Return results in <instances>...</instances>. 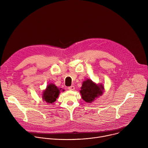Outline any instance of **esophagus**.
<instances>
[{
	"instance_id": "34e87169",
	"label": "esophagus",
	"mask_w": 148,
	"mask_h": 148,
	"mask_svg": "<svg viewBox=\"0 0 148 148\" xmlns=\"http://www.w3.org/2000/svg\"><path fill=\"white\" fill-rule=\"evenodd\" d=\"M69 90H75V87H74V86H71L69 87Z\"/></svg>"
}]
</instances>
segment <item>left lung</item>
<instances>
[{
  "label": "left lung",
  "mask_w": 148,
  "mask_h": 148,
  "mask_svg": "<svg viewBox=\"0 0 148 148\" xmlns=\"http://www.w3.org/2000/svg\"><path fill=\"white\" fill-rule=\"evenodd\" d=\"M81 88L82 98L87 102H91L98 95H101L103 91L102 85H97L90 79L84 81Z\"/></svg>",
  "instance_id": "obj_1"
}]
</instances>
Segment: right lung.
I'll use <instances>...</instances> for the list:
<instances>
[{"label":"right lung","instance_id":"obj_1","mask_svg":"<svg viewBox=\"0 0 148 148\" xmlns=\"http://www.w3.org/2000/svg\"><path fill=\"white\" fill-rule=\"evenodd\" d=\"M61 90V88H58L53 84H49L43 92V99L47 103H53L56 101ZM62 91H64V90H62Z\"/></svg>","mask_w":148,"mask_h":148}]
</instances>
